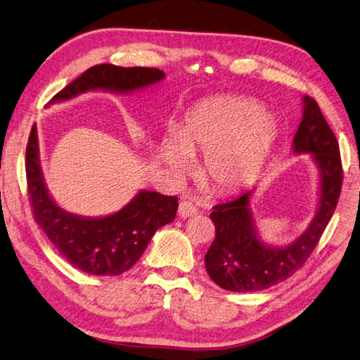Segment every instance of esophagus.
I'll use <instances>...</instances> for the list:
<instances>
[{
  "instance_id": "obj_1",
  "label": "esophagus",
  "mask_w": 360,
  "mask_h": 360,
  "mask_svg": "<svg viewBox=\"0 0 360 360\" xmlns=\"http://www.w3.org/2000/svg\"><path fill=\"white\" fill-rule=\"evenodd\" d=\"M195 214H197V207H195L191 202L185 200V202H181V203H179L178 215H179L181 218H188V217H193V215H195Z\"/></svg>"
}]
</instances>
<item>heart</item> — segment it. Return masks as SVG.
Here are the masks:
<instances>
[{"instance_id": "b5f03b06", "label": "heart", "mask_w": 360, "mask_h": 360, "mask_svg": "<svg viewBox=\"0 0 360 360\" xmlns=\"http://www.w3.org/2000/svg\"><path fill=\"white\" fill-rule=\"evenodd\" d=\"M278 133L271 113L238 96L200 101L176 133L160 143V155L176 176L191 166V155L205 154L206 182L218 193H235L259 176Z\"/></svg>"}]
</instances>
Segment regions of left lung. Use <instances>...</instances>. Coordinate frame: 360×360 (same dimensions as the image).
<instances>
[{
	"instance_id": "left-lung-1",
	"label": "left lung",
	"mask_w": 360,
	"mask_h": 360,
	"mask_svg": "<svg viewBox=\"0 0 360 360\" xmlns=\"http://www.w3.org/2000/svg\"><path fill=\"white\" fill-rule=\"evenodd\" d=\"M304 113L293 139L295 154H309L319 169V206L302 235L284 247L262 240L251 210L254 188L214 206L215 239L205 256L211 280L238 293L260 292L302 268L335 212L342 185L340 146L316 100L302 98Z\"/></svg>"
}]
</instances>
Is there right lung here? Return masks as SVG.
<instances>
[{"label": "right lung", "mask_w": 360, "mask_h": 360, "mask_svg": "<svg viewBox=\"0 0 360 360\" xmlns=\"http://www.w3.org/2000/svg\"><path fill=\"white\" fill-rule=\"evenodd\" d=\"M165 72L149 67L100 64L88 68L51 100L61 103L89 91L129 94L165 79ZM25 170L28 194L36 223L76 269L103 276L129 271L141 259L155 231L175 219L176 195L141 190L130 203L106 217H82L58 206L43 178L37 127L32 125L27 145Z\"/></svg>", "instance_id": "add662e5"}]
</instances>
